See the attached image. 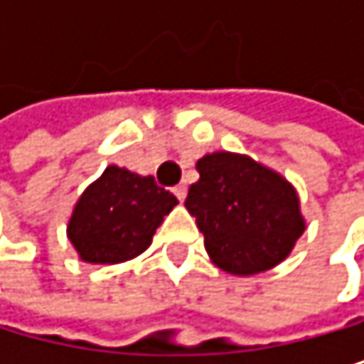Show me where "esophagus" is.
<instances>
[{
	"instance_id": "1",
	"label": "esophagus",
	"mask_w": 364,
	"mask_h": 364,
	"mask_svg": "<svg viewBox=\"0 0 364 364\" xmlns=\"http://www.w3.org/2000/svg\"><path fill=\"white\" fill-rule=\"evenodd\" d=\"M172 192H174V196H176L178 200H183V198H186V194H188V186H186V183H178Z\"/></svg>"
}]
</instances>
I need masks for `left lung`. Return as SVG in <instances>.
<instances>
[{
	"instance_id": "left-lung-1",
	"label": "left lung",
	"mask_w": 364,
	"mask_h": 364,
	"mask_svg": "<svg viewBox=\"0 0 364 364\" xmlns=\"http://www.w3.org/2000/svg\"><path fill=\"white\" fill-rule=\"evenodd\" d=\"M186 207L205 251L229 275L249 277L282 264L306 231L295 186L249 155L218 150L196 161Z\"/></svg>"
}]
</instances>
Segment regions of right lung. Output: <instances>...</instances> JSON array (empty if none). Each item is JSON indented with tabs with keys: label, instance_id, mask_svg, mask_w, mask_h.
Masks as SVG:
<instances>
[{
	"label": "right lung",
	"instance_id": "obj_1",
	"mask_svg": "<svg viewBox=\"0 0 364 364\" xmlns=\"http://www.w3.org/2000/svg\"><path fill=\"white\" fill-rule=\"evenodd\" d=\"M176 196L152 176L109 166L80 194L67 223V237L89 264H122L141 255Z\"/></svg>",
	"mask_w": 364,
	"mask_h": 364
}]
</instances>
